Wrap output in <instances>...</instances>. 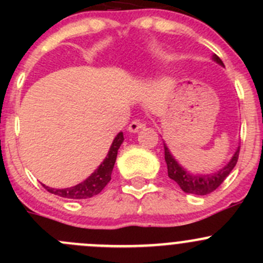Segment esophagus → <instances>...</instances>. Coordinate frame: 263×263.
I'll return each mask as SVG.
<instances>
[{"label":"esophagus","instance_id":"esophagus-1","mask_svg":"<svg viewBox=\"0 0 263 263\" xmlns=\"http://www.w3.org/2000/svg\"><path fill=\"white\" fill-rule=\"evenodd\" d=\"M144 126L145 124L142 123L140 119H134V121L128 124V131L129 132H137L139 129H141Z\"/></svg>","mask_w":263,"mask_h":263}]
</instances>
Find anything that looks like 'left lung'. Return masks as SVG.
Here are the masks:
<instances>
[{
    "mask_svg": "<svg viewBox=\"0 0 263 263\" xmlns=\"http://www.w3.org/2000/svg\"><path fill=\"white\" fill-rule=\"evenodd\" d=\"M214 60L216 61L220 65H224L222 61L217 57L216 54L214 55ZM164 155H165V161L166 166H168V176L169 178L173 179L177 184L181 187L182 191L187 193H193V195H209V193L214 192L222 182L225 181L228 176L230 174V172L234 169L235 164H237L238 158H239V148L235 151L234 156L232 158V160L228 163V165H225L224 168L220 169L219 172L213 174H208V176H195V174H191L188 172H185L184 169L174 160V158L172 156V154L169 153L168 147L164 145Z\"/></svg>",
    "mask_w": 263,
    "mask_h": 263,
    "instance_id": "obj_1",
    "label": "left lung"
}]
</instances>
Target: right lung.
I'll list each match as a JSON object with an SVG mask.
<instances>
[{"label":"right lung","mask_w":263,"mask_h":263,"mask_svg":"<svg viewBox=\"0 0 263 263\" xmlns=\"http://www.w3.org/2000/svg\"><path fill=\"white\" fill-rule=\"evenodd\" d=\"M123 134L119 132L115 141H113L112 146L109 148L107 158L100 164L99 168L89 178L85 179L84 182L79 183V184L73 185V187L63 188V190H54V188H49L47 185H43V187L48 192L53 193V195H57L60 197L65 198H73V200H82V198H90L92 196H97L98 193H100L104 190L105 185L110 181L113 166H115L117 159V153H118V148L121 146L122 142H123Z\"/></svg>","instance_id":"obj_1"}]
</instances>
